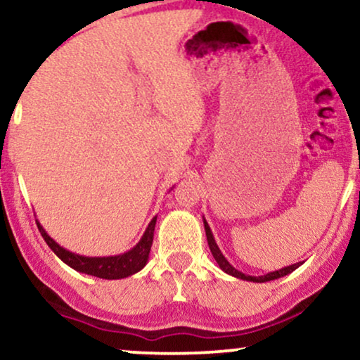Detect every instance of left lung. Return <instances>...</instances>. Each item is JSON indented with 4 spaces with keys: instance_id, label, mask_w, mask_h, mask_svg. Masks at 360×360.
<instances>
[{
    "instance_id": "8db88e82",
    "label": "left lung",
    "mask_w": 360,
    "mask_h": 360,
    "mask_svg": "<svg viewBox=\"0 0 360 360\" xmlns=\"http://www.w3.org/2000/svg\"><path fill=\"white\" fill-rule=\"evenodd\" d=\"M204 229H206V238H207V244H209V249H211L214 259H216V262L219 264V267L224 272H227L229 276H234L238 277V279H243V281H251V282H267V281H274V279H279V277H284L290 274V272L297 269L299 266H301L302 262H297V264H292V266H288V267H282L279 271H272V272H267V274L264 276H248V274H243V272L234 269L233 266H231L229 262H227V259L222 256V252L219 251V248H217L216 240H214V236L211 233V227L207 226V222L204 221Z\"/></svg>"
}]
</instances>
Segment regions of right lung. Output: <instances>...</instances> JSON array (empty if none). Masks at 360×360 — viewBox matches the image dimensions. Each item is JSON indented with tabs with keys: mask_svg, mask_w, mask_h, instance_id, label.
<instances>
[{
	"mask_svg": "<svg viewBox=\"0 0 360 360\" xmlns=\"http://www.w3.org/2000/svg\"><path fill=\"white\" fill-rule=\"evenodd\" d=\"M36 224H38L39 233L43 236V239L46 240L49 248H51V251L75 271L84 272V274L88 276L99 277V279H122V277L136 274V272H139L144 266H146L149 251H151L153 245L156 217H153V221L149 222L146 231H144L143 238H141L139 243L136 244L131 251L120 254V256L109 257H86L79 256V254L66 251V249L61 248L56 240L49 238L48 233L43 229V226H41L38 221H36Z\"/></svg>",
	"mask_w": 360,
	"mask_h": 360,
	"instance_id": "right-lung-1",
	"label": "right lung"
}]
</instances>
